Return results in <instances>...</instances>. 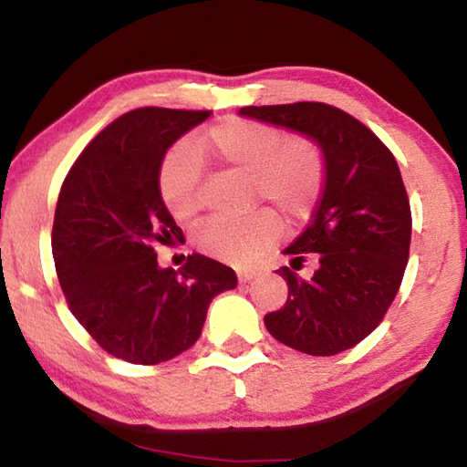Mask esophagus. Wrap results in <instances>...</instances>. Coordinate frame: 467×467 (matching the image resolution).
Here are the masks:
<instances>
[{
	"mask_svg": "<svg viewBox=\"0 0 467 467\" xmlns=\"http://www.w3.org/2000/svg\"><path fill=\"white\" fill-rule=\"evenodd\" d=\"M257 275V270H236V278L239 282H251Z\"/></svg>",
	"mask_w": 467,
	"mask_h": 467,
	"instance_id": "34e87169",
	"label": "esophagus"
}]
</instances>
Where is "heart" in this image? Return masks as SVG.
<instances>
[{
  "label": "heart",
  "mask_w": 467,
  "mask_h": 467,
  "mask_svg": "<svg viewBox=\"0 0 467 467\" xmlns=\"http://www.w3.org/2000/svg\"><path fill=\"white\" fill-rule=\"evenodd\" d=\"M202 161L223 172L247 175L253 200L270 202L288 223L306 218L326 185V156L306 136L284 138L262 121L228 117L193 141L172 148L158 171V195L177 220L200 212ZM280 234L270 212L243 220L212 218L195 233V244L205 255L231 264H247Z\"/></svg>",
  "instance_id": "b5f03b06"
}]
</instances>
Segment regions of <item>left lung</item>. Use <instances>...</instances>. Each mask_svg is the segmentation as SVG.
<instances>
[{"instance_id":"8db88e82","label":"left lung","mask_w":467,"mask_h":467,"mask_svg":"<svg viewBox=\"0 0 467 467\" xmlns=\"http://www.w3.org/2000/svg\"><path fill=\"white\" fill-rule=\"evenodd\" d=\"M249 119L317 141L326 185L311 224L284 249L292 264L313 253L317 270L303 280L288 267V300L264 323L278 342L311 357H334L383 321L404 278L412 214L395 162L367 125L326 102L243 107Z\"/></svg>"}]
</instances>
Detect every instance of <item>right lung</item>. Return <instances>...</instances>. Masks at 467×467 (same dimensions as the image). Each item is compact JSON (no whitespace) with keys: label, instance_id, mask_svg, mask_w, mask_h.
<instances>
[{"label":"right lung","instance_id":"right-lung-1","mask_svg":"<svg viewBox=\"0 0 467 467\" xmlns=\"http://www.w3.org/2000/svg\"><path fill=\"white\" fill-rule=\"evenodd\" d=\"M210 110L144 107L107 125L63 181L51 247L69 311L102 350L158 365L192 348L212 298L236 274L193 253L181 270L161 267L156 243L183 241L158 195L164 154Z\"/></svg>","mask_w":467,"mask_h":467}]
</instances>
